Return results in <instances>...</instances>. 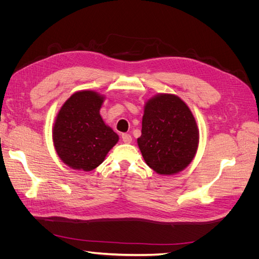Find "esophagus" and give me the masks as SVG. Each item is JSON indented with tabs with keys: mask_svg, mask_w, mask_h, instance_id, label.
<instances>
[{
	"mask_svg": "<svg viewBox=\"0 0 259 259\" xmlns=\"http://www.w3.org/2000/svg\"><path fill=\"white\" fill-rule=\"evenodd\" d=\"M122 140L125 144L132 143V136L130 134H122Z\"/></svg>",
	"mask_w": 259,
	"mask_h": 259,
	"instance_id": "34e87169",
	"label": "esophagus"
}]
</instances>
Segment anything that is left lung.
I'll return each instance as SVG.
<instances>
[{
	"mask_svg": "<svg viewBox=\"0 0 259 259\" xmlns=\"http://www.w3.org/2000/svg\"><path fill=\"white\" fill-rule=\"evenodd\" d=\"M137 144L147 165L160 175H174L193 160L199 130L191 110L173 94H158L144 109Z\"/></svg>",
	"mask_w": 259,
	"mask_h": 259,
	"instance_id": "left-lung-1",
	"label": "left lung"
}]
</instances>
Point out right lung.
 <instances>
[{"mask_svg":"<svg viewBox=\"0 0 259 259\" xmlns=\"http://www.w3.org/2000/svg\"><path fill=\"white\" fill-rule=\"evenodd\" d=\"M104 99L94 91L76 92L57 113L53 127L54 147L69 167L93 170L119 142V136L99 113Z\"/></svg>","mask_w":259,"mask_h":259,"instance_id":"obj_1","label":"right lung"}]
</instances>
